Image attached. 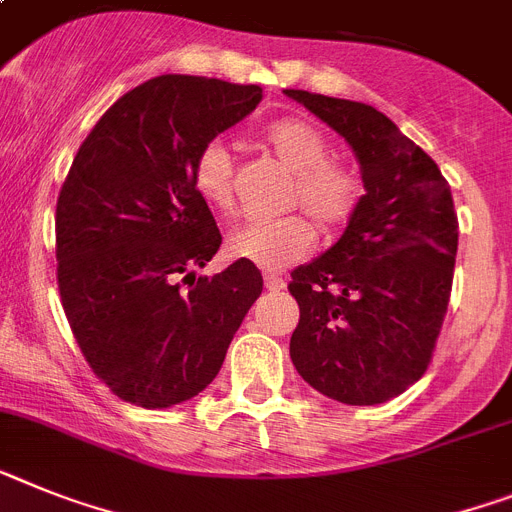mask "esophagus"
Segmentation results:
<instances>
[{"instance_id": "esophagus-1", "label": "esophagus", "mask_w": 512, "mask_h": 512, "mask_svg": "<svg viewBox=\"0 0 512 512\" xmlns=\"http://www.w3.org/2000/svg\"><path fill=\"white\" fill-rule=\"evenodd\" d=\"M264 285H266V290L279 292V290H285V279L279 277V274H266Z\"/></svg>"}]
</instances>
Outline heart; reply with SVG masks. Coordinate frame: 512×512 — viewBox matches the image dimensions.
Wrapping results in <instances>:
<instances>
[{
	"label": "heart",
	"instance_id": "obj_1",
	"mask_svg": "<svg viewBox=\"0 0 512 512\" xmlns=\"http://www.w3.org/2000/svg\"><path fill=\"white\" fill-rule=\"evenodd\" d=\"M264 142L279 160L295 170L290 204H300L323 227L334 230L352 217L360 202L362 183L352 165L329 157V139L316 124L300 116L274 119L264 126ZM196 194L214 212H233L235 160L220 139H209L194 157ZM316 230L303 214H285L274 220H248L230 235V253L264 269H282L300 261L313 248Z\"/></svg>",
	"mask_w": 512,
	"mask_h": 512
}]
</instances>
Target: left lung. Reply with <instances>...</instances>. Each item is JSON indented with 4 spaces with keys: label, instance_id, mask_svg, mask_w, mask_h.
Segmentation results:
<instances>
[{
    "label": "left lung",
    "instance_id": "8db88e82",
    "mask_svg": "<svg viewBox=\"0 0 512 512\" xmlns=\"http://www.w3.org/2000/svg\"><path fill=\"white\" fill-rule=\"evenodd\" d=\"M285 95L347 139L365 183L342 238L292 272V365L329 399L383 404L425 375L443 329L458 251L451 186L373 106Z\"/></svg>",
    "mask_w": 512,
    "mask_h": 512
}]
</instances>
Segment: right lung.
I'll list each match as a JSON object with an SVG mask.
<instances>
[{
    "label": "right lung",
    "mask_w": 512,
    "mask_h": 512,
    "mask_svg": "<svg viewBox=\"0 0 512 512\" xmlns=\"http://www.w3.org/2000/svg\"><path fill=\"white\" fill-rule=\"evenodd\" d=\"M259 103V85L163 74L121 95L74 155L56 202L61 305L87 365L129 404L202 393L264 290L243 259L196 277L222 235L191 178L202 144Z\"/></svg>",
    "instance_id": "add662e5"
}]
</instances>
